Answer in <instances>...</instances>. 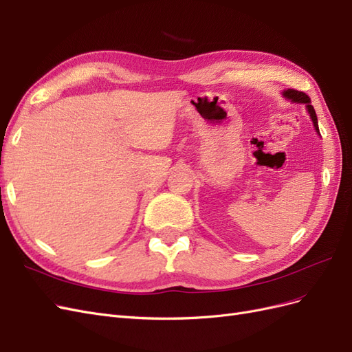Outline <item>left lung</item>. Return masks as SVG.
<instances>
[{"mask_svg":"<svg viewBox=\"0 0 352 352\" xmlns=\"http://www.w3.org/2000/svg\"><path fill=\"white\" fill-rule=\"evenodd\" d=\"M283 97L287 98L292 102H298V104H305L307 107V111L308 114H310L311 120H313V124H314V129L316 132L320 135V131H318V123H317V116H316V111H314V107L311 105V101H310V97L308 95H305L304 92L301 91H295V89H287L283 92Z\"/></svg>","mask_w":352,"mask_h":352,"instance_id":"1","label":"left lung"}]
</instances>
